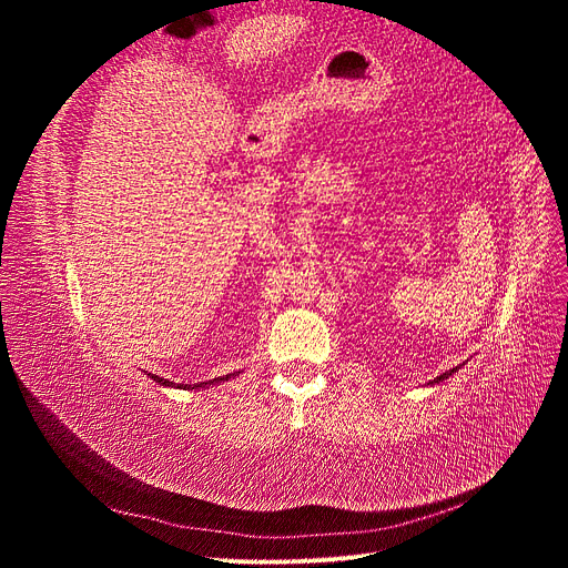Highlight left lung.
I'll list each match as a JSON object with an SVG mask.
<instances>
[{"mask_svg": "<svg viewBox=\"0 0 568 568\" xmlns=\"http://www.w3.org/2000/svg\"><path fill=\"white\" fill-rule=\"evenodd\" d=\"M459 367H453L450 372H445V374H440V376H436V379L434 382H428V386H436V384H440V382H445V379H450V376L457 372Z\"/></svg>", "mask_w": 568, "mask_h": 568, "instance_id": "1", "label": "left lung"}]
</instances>
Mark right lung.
<instances>
[{"instance_id": "1", "label": "right lung", "mask_w": 568, "mask_h": 568, "mask_svg": "<svg viewBox=\"0 0 568 568\" xmlns=\"http://www.w3.org/2000/svg\"><path fill=\"white\" fill-rule=\"evenodd\" d=\"M236 374H225V376H217V379H211V382H199V384H173V382H168V379H163V376H156L153 374L151 379L156 382V384H161V386H168V388H182V390H205V388H213V386H217V384H225V382H230V379H234Z\"/></svg>"}]
</instances>
